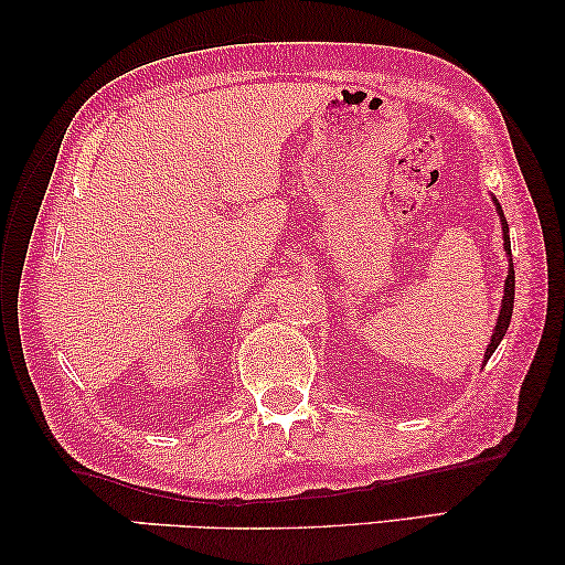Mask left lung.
Here are the masks:
<instances>
[{"label":"left lung","mask_w":565,"mask_h":565,"mask_svg":"<svg viewBox=\"0 0 565 565\" xmlns=\"http://www.w3.org/2000/svg\"><path fill=\"white\" fill-rule=\"evenodd\" d=\"M498 215H501L503 222V230H505V253L511 257V239H508V225H505V217H503V210L498 205ZM513 298H515V273H513V257H511V267H508V280H505V292H503V305H501V316H498V326L491 335V345L486 350V360L493 355V350L501 345V340L505 335L508 326H511V316H513Z\"/></svg>","instance_id":"obj_1"}]
</instances>
